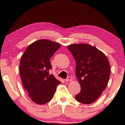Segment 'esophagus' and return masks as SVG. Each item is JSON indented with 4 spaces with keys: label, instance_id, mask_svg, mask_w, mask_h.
Instances as JSON below:
<instances>
[{
    "label": "esophagus",
    "instance_id": "obj_1",
    "mask_svg": "<svg viewBox=\"0 0 125 125\" xmlns=\"http://www.w3.org/2000/svg\"><path fill=\"white\" fill-rule=\"evenodd\" d=\"M72 80V78L71 76H68L67 78L65 80V81H71Z\"/></svg>",
    "mask_w": 125,
    "mask_h": 125
}]
</instances>
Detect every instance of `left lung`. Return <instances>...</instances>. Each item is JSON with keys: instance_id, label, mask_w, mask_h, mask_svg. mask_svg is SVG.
<instances>
[{"instance_id": "left-lung-1", "label": "left lung", "mask_w": 125, "mask_h": 125, "mask_svg": "<svg viewBox=\"0 0 125 125\" xmlns=\"http://www.w3.org/2000/svg\"><path fill=\"white\" fill-rule=\"evenodd\" d=\"M67 48L76 61L75 74L81 86L76 100L83 104H91L107 86L110 74L108 58L96 47L88 44H72Z\"/></svg>"}]
</instances>
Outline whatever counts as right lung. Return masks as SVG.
<instances>
[{
    "label": "right lung",
    "mask_w": 125,
    "mask_h": 125,
    "mask_svg": "<svg viewBox=\"0 0 125 125\" xmlns=\"http://www.w3.org/2000/svg\"><path fill=\"white\" fill-rule=\"evenodd\" d=\"M61 45L42 39L34 42L26 49L21 57L20 73L24 89L31 101L44 104L52 99L61 81L50 74L52 66L50 61Z\"/></svg>",
    "instance_id": "right-lung-1"
}]
</instances>
